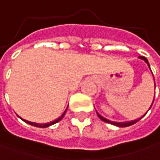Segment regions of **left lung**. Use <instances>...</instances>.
Segmentation results:
<instances>
[{
    "label": "left lung",
    "instance_id": "1",
    "mask_svg": "<svg viewBox=\"0 0 160 160\" xmlns=\"http://www.w3.org/2000/svg\"><path fill=\"white\" fill-rule=\"evenodd\" d=\"M138 58L139 59H142V60H143L146 64H147V66L149 67V69H150V64H149V62H148V60L147 59L144 57V56H138ZM151 70V69H150ZM151 72H152V71H151ZM154 77V76H153ZM154 83H155V79H154ZM155 88H156V83H155ZM155 98V97H154ZM154 98H153V101H152V104H151V106H150V108H148V110L142 116V117H139V118H138V119H136V120H133V121H128V122H113V121H109V120H108V119H106L105 117H103L101 114H99L98 113V111L96 110V113H97V115H98V117L101 119L103 122H108V123H111V124H113V125H115V126H118V127H127V126H130V125H132V124H134V123H136L137 122H138L139 120H141L142 118H143L144 116H145V114L149 111V109L151 108V107H152V105H153V103H154Z\"/></svg>",
    "mask_w": 160,
    "mask_h": 160
}]
</instances>
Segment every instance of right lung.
Segmentation results:
<instances>
[{"label": "right lung", "mask_w": 160, "mask_h": 160, "mask_svg": "<svg viewBox=\"0 0 160 160\" xmlns=\"http://www.w3.org/2000/svg\"><path fill=\"white\" fill-rule=\"evenodd\" d=\"M67 109H68V108H66V110L63 112V114L60 116V117H58L56 120H53V121H52V122H45V123H38V122H29V121H26V120H24V119H22V118H21L18 115V117L21 118L23 122H25L26 123H29V124H31V125H34V126H36V127H39V128H45V127H48V126H51V125H52V124H54V123H56V122H58L59 121H61L62 120V118L64 117V115H65V113H66V111H67Z\"/></svg>", "instance_id": "add662e5"}]
</instances>
